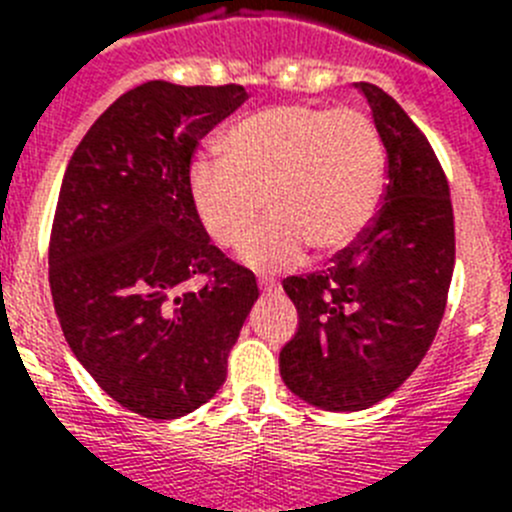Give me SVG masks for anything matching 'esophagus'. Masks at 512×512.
Here are the masks:
<instances>
[{
    "label": "esophagus",
    "instance_id": "esophagus-1",
    "mask_svg": "<svg viewBox=\"0 0 512 512\" xmlns=\"http://www.w3.org/2000/svg\"><path fill=\"white\" fill-rule=\"evenodd\" d=\"M259 289L266 295H274V292H279V284L274 279H259Z\"/></svg>",
    "mask_w": 512,
    "mask_h": 512
}]
</instances>
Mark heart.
<instances>
[{"instance_id": "heart-1", "label": "heart", "mask_w": 512, "mask_h": 512, "mask_svg": "<svg viewBox=\"0 0 512 512\" xmlns=\"http://www.w3.org/2000/svg\"><path fill=\"white\" fill-rule=\"evenodd\" d=\"M220 153L192 166L189 200L220 248L245 243L265 202L270 223L241 253L256 271L351 246L382 200L384 146L364 112L274 104L230 125Z\"/></svg>"}]
</instances>
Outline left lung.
Returning a JSON list of instances; mask_svg holds the SVG:
<instances>
[{
    "mask_svg": "<svg viewBox=\"0 0 512 512\" xmlns=\"http://www.w3.org/2000/svg\"><path fill=\"white\" fill-rule=\"evenodd\" d=\"M387 151L382 210L325 271L284 279L300 323L279 354L284 384L330 413L384 400L418 369L441 325L454 274L449 182L408 112L354 84Z\"/></svg>",
    "mask_w": 512,
    "mask_h": 512,
    "instance_id": "8db88e82",
    "label": "left lung"
}]
</instances>
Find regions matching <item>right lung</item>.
<instances>
[{
	"instance_id": "1",
	"label": "right lung",
	"mask_w": 512,
	"mask_h": 512,
	"mask_svg": "<svg viewBox=\"0 0 512 512\" xmlns=\"http://www.w3.org/2000/svg\"><path fill=\"white\" fill-rule=\"evenodd\" d=\"M246 99L238 84L146 81L97 117L63 174L48 253L58 323L94 382L143 418L215 397L259 300L189 200L194 148ZM194 276L211 282L184 290Z\"/></svg>"
}]
</instances>
